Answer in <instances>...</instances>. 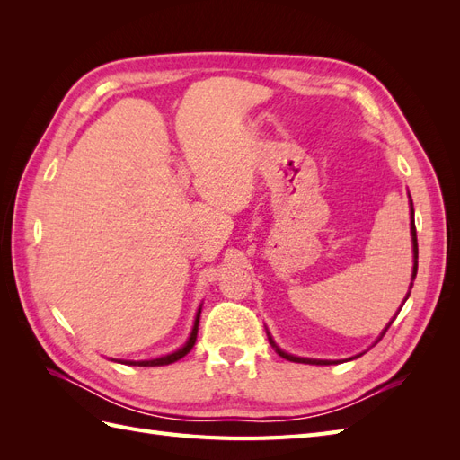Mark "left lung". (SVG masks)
<instances>
[{
	"label": "left lung",
	"mask_w": 460,
	"mask_h": 460,
	"mask_svg": "<svg viewBox=\"0 0 460 460\" xmlns=\"http://www.w3.org/2000/svg\"><path fill=\"white\" fill-rule=\"evenodd\" d=\"M411 198V196H409ZM411 235H412V253H414V267H412V280H414V276H416V270H419V242H416V226H414V208H412V201H411ZM412 286V284H411ZM407 297H409V294H407ZM394 323V320H392ZM392 323L387 324V328L392 326ZM385 328V330H387ZM385 330L382 332V336L385 333ZM382 336L378 338V341L382 340ZM269 341L272 343V347L276 349V353L280 355V357H284V358H288V360H291V363H305V365H336L338 360H320V358H303V357H296V355H289V353H286V351H282L280 347H278L276 343H274V340L270 338V333H269ZM376 341V343H378Z\"/></svg>",
	"instance_id": "obj_1"
}]
</instances>
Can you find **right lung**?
I'll return each mask as SVG.
<instances>
[{"instance_id":"obj_1","label":"right lung","mask_w":460,"mask_h":460,"mask_svg":"<svg viewBox=\"0 0 460 460\" xmlns=\"http://www.w3.org/2000/svg\"><path fill=\"white\" fill-rule=\"evenodd\" d=\"M199 314H201V307L198 309V314H196V323H193V328H191V333L190 338L186 341L184 347H180L178 351L171 353V355H164V357H159V358H151V360H124L127 365H134V367H164V365H171V363H176V360H180L182 357H186L191 347L196 345V340H198V326H199Z\"/></svg>"}]
</instances>
